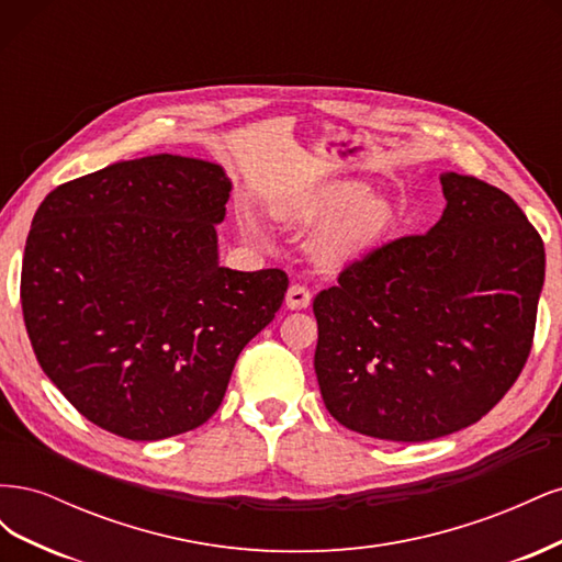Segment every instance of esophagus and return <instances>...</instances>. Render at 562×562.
Listing matches in <instances>:
<instances>
[{
  "label": "esophagus",
  "instance_id": "obj_1",
  "mask_svg": "<svg viewBox=\"0 0 562 562\" xmlns=\"http://www.w3.org/2000/svg\"><path fill=\"white\" fill-rule=\"evenodd\" d=\"M310 302H312L310 288H304L300 283L288 288V293H285V307L288 310H307Z\"/></svg>",
  "mask_w": 562,
  "mask_h": 562
}]
</instances>
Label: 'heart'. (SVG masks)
Returning <instances> with one entry per match:
<instances>
[{
    "instance_id": "heart-1",
    "label": "heart",
    "mask_w": 562,
    "mask_h": 562,
    "mask_svg": "<svg viewBox=\"0 0 562 562\" xmlns=\"http://www.w3.org/2000/svg\"><path fill=\"white\" fill-rule=\"evenodd\" d=\"M277 217L302 227L318 225L310 239L312 260L345 269L363 260L394 227V209L361 180H328L283 192L271 203Z\"/></svg>"
}]
</instances>
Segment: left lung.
<instances>
[{"label": "left lung", "mask_w": 562, "mask_h": 562, "mask_svg": "<svg viewBox=\"0 0 562 562\" xmlns=\"http://www.w3.org/2000/svg\"><path fill=\"white\" fill-rule=\"evenodd\" d=\"M446 211L314 300V370L342 427L419 443L479 422L530 356L547 255L518 203L479 178L440 173Z\"/></svg>", "instance_id": "1"}]
</instances>
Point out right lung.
Wrapping results in <instances>:
<instances>
[{
    "mask_svg": "<svg viewBox=\"0 0 562 562\" xmlns=\"http://www.w3.org/2000/svg\"><path fill=\"white\" fill-rule=\"evenodd\" d=\"M232 180L155 155L65 182L32 220L21 302L46 378L100 429L161 440L209 422L279 312L281 269L220 267Z\"/></svg>",
    "mask_w": 562,
    "mask_h": 562,
    "instance_id": "right-lung-1",
    "label": "right lung"
}]
</instances>
